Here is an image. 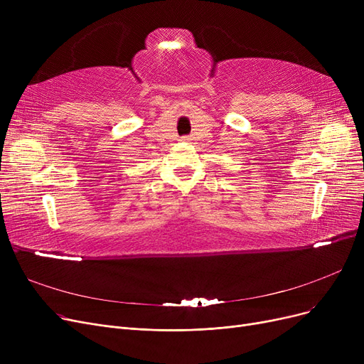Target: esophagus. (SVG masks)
Segmentation results:
<instances>
[{
  "label": "esophagus",
  "instance_id": "obj_1",
  "mask_svg": "<svg viewBox=\"0 0 364 364\" xmlns=\"http://www.w3.org/2000/svg\"><path fill=\"white\" fill-rule=\"evenodd\" d=\"M180 141H183V143H188L190 141V139L188 137H181V140Z\"/></svg>",
  "mask_w": 364,
  "mask_h": 364
}]
</instances>
